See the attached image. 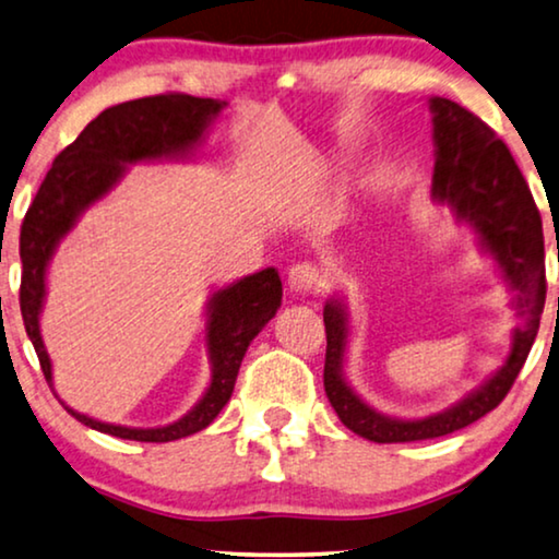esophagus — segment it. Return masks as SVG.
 <instances>
[{
	"mask_svg": "<svg viewBox=\"0 0 559 559\" xmlns=\"http://www.w3.org/2000/svg\"><path fill=\"white\" fill-rule=\"evenodd\" d=\"M287 285H289V293L308 297V295H318L320 289H323L325 282H323V274H320L316 264L302 262V264H295L293 270H289Z\"/></svg>",
	"mask_w": 559,
	"mask_h": 559,
	"instance_id": "34e87169",
	"label": "esophagus"
}]
</instances>
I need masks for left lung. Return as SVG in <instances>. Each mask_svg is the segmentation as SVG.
I'll return each mask as SVG.
<instances>
[{
	"mask_svg": "<svg viewBox=\"0 0 559 559\" xmlns=\"http://www.w3.org/2000/svg\"><path fill=\"white\" fill-rule=\"evenodd\" d=\"M432 114V201L448 205L461 226L476 236L478 249L491 259L511 293L519 323L511 331V348L491 377L435 415L404 419L377 412L348 384L346 350L350 312L346 297L333 295L323 308L325 320V394L341 423L371 442L432 440L463 430L501 404L530 356L545 308V236L524 175L491 127L461 104L430 96Z\"/></svg>",
	"mask_w": 559,
	"mask_h": 559,
	"instance_id": "obj_1",
	"label": "left lung"
}]
</instances>
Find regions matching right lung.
Instances as JSON below:
<instances>
[{"mask_svg":"<svg viewBox=\"0 0 559 559\" xmlns=\"http://www.w3.org/2000/svg\"><path fill=\"white\" fill-rule=\"evenodd\" d=\"M226 102L188 94H163L124 102L98 114L73 144L60 152L45 175L20 231L22 285L20 310L25 331L40 358L43 373L52 392V361L40 333V312L48 295V266L60 241L73 231L83 213L102 201L124 180L129 165L188 163L203 147L205 132ZM282 305V280L274 266L249 274L216 289L205 302V348H209L211 381L195 407L165 427H127L102 423L60 400L81 425L91 430L136 442H170L209 427L231 400L239 366L249 343L277 316Z\"/></svg>","mask_w":559,"mask_h":559,"instance_id":"add662e5","label":"right lung"}]
</instances>
